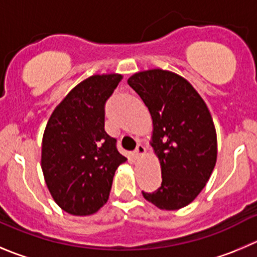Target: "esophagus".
Segmentation results:
<instances>
[{
	"instance_id": "1",
	"label": "esophagus",
	"mask_w": 257,
	"mask_h": 257,
	"mask_svg": "<svg viewBox=\"0 0 257 257\" xmlns=\"http://www.w3.org/2000/svg\"><path fill=\"white\" fill-rule=\"evenodd\" d=\"M145 154H146L145 146L141 145V144H139L138 148H136V150H135V155L138 156V158H141V156H144Z\"/></svg>"
}]
</instances>
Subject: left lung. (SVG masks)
<instances>
[{"label":"left lung","instance_id":"8db88e82","mask_svg":"<svg viewBox=\"0 0 257 257\" xmlns=\"http://www.w3.org/2000/svg\"><path fill=\"white\" fill-rule=\"evenodd\" d=\"M153 118L151 146L161 167V187L144 198L165 211L192 203L217 161V135L209 109L193 85L169 70L135 73L127 80Z\"/></svg>","mask_w":257,"mask_h":257}]
</instances>
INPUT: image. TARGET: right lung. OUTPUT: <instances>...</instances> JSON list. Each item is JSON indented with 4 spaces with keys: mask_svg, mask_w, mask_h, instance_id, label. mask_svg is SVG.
<instances>
[{
    "mask_svg": "<svg viewBox=\"0 0 257 257\" xmlns=\"http://www.w3.org/2000/svg\"><path fill=\"white\" fill-rule=\"evenodd\" d=\"M121 74H96L75 85L55 107L43 135L41 169L55 203L89 216L104 206L114 172L127 160L104 131V104Z\"/></svg>",
    "mask_w": 257,
    "mask_h": 257,
    "instance_id": "right-lung-1",
    "label": "right lung"
}]
</instances>
